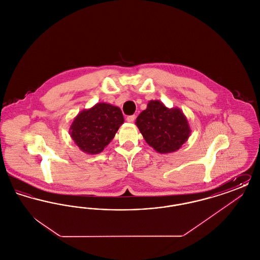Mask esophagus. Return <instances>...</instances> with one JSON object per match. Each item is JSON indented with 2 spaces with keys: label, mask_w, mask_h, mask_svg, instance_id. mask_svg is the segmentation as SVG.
I'll list each match as a JSON object with an SVG mask.
<instances>
[{
  "label": "esophagus",
  "mask_w": 260,
  "mask_h": 260,
  "mask_svg": "<svg viewBox=\"0 0 260 260\" xmlns=\"http://www.w3.org/2000/svg\"><path fill=\"white\" fill-rule=\"evenodd\" d=\"M135 120H136V116H135V115H132V116H127V117H126V121H127L128 123H134Z\"/></svg>",
  "instance_id": "esophagus-1"
}]
</instances>
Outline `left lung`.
<instances>
[{"label": "left lung", "mask_w": 260, "mask_h": 260, "mask_svg": "<svg viewBox=\"0 0 260 260\" xmlns=\"http://www.w3.org/2000/svg\"><path fill=\"white\" fill-rule=\"evenodd\" d=\"M136 124L149 146L161 154L181 148L191 135L184 113L178 107L168 108L160 100H150Z\"/></svg>", "instance_id": "8db88e82"}]
</instances>
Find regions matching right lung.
Segmentation results:
<instances>
[{
    "label": "right lung",
    "mask_w": 260,
    "mask_h": 260,
    "mask_svg": "<svg viewBox=\"0 0 260 260\" xmlns=\"http://www.w3.org/2000/svg\"><path fill=\"white\" fill-rule=\"evenodd\" d=\"M124 122L123 113L118 106L99 102L75 117L69 134L82 152L95 155L111 142Z\"/></svg>",
    "instance_id": "obj_1"
}]
</instances>
